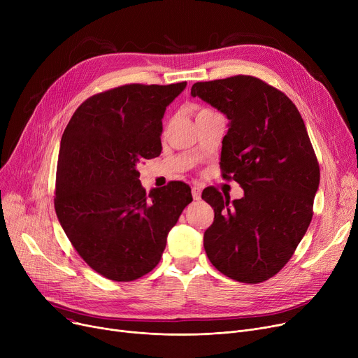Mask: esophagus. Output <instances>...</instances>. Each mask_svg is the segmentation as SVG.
<instances>
[{
    "instance_id": "obj_1",
    "label": "esophagus",
    "mask_w": 358,
    "mask_h": 358,
    "mask_svg": "<svg viewBox=\"0 0 358 358\" xmlns=\"http://www.w3.org/2000/svg\"><path fill=\"white\" fill-rule=\"evenodd\" d=\"M192 194H193V199L194 200H200V196H201V189L197 185H194L192 189Z\"/></svg>"
}]
</instances>
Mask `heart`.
Returning a JSON list of instances; mask_svg holds the SVG:
<instances>
[{"label":"heart","mask_w":358,"mask_h":358,"mask_svg":"<svg viewBox=\"0 0 358 358\" xmlns=\"http://www.w3.org/2000/svg\"><path fill=\"white\" fill-rule=\"evenodd\" d=\"M203 110H204V108H203Z\"/></svg>","instance_id":"b5f03b06"}]
</instances>
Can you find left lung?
<instances>
[{
    "instance_id": "obj_1",
    "label": "left lung",
    "mask_w": 358,
    "mask_h": 358,
    "mask_svg": "<svg viewBox=\"0 0 358 358\" xmlns=\"http://www.w3.org/2000/svg\"><path fill=\"white\" fill-rule=\"evenodd\" d=\"M192 96L228 117L222 177L243 190L234 201L203 190L215 210L206 254L224 275L261 283L286 266L312 220L321 174L305 122L285 92L250 75L196 83Z\"/></svg>"
}]
</instances>
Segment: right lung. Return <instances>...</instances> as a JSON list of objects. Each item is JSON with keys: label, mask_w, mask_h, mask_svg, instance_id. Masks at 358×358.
<instances>
[{"label": "right lung", "mask_w": 358, "mask_h": 358, "mask_svg": "<svg viewBox=\"0 0 358 358\" xmlns=\"http://www.w3.org/2000/svg\"><path fill=\"white\" fill-rule=\"evenodd\" d=\"M185 85L127 84L96 94L65 127L56 216L80 257L108 280L131 281L154 270L168 232L193 201L181 181L146 194L136 169L161 154L165 108Z\"/></svg>", "instance_id": "obj_1"}]
</instances>
